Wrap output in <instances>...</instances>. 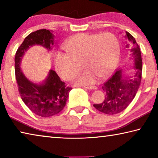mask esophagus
Masks as SVG:
<instances>
[{
    "mask_svg": "<svg viewBox=\"0 0 158 158\" xmlns=\"http://www.w3.org/2000/svg\"><path fill=\"white\" fill-rule=\"evenodd\" d=\"M84 88L86 89H98L96 86H84Z\"/></svg>",
    "mask_w": 158,
    "mask_h": 158,
    "instance_id": "1",
    "label": "esophagus"
}]
</instances>
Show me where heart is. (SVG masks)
Returning <instances> with one entry per match:
<instances>
[{"label":"heart","instance_id":"b5f03b06","mask_svg":"<svg viewBox=\"0 0 158 158\" xmlns=\"http://www.w3.org/2000/svg\"><path fill=\"white\" fill-rule=\"evenodd\" d=\"M67 53L58 52L53 62L61 79L71 81L80 71V64L86 69L77 77L75 84H95L98 77L105 79L113 73L120 55L118 42L113 34L79 33L64 44Z\"/></svg>","mask_w":158,"mask_h":158}]
</instances>
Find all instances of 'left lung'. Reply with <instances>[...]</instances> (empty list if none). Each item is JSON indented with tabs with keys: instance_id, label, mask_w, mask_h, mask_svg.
Returning <instances> with one entry per match:
<instances>
[{
	"instance_id": "1",
	"label": "left lung",
	"mask_w": 158,
	"mask_h": 158,
	"mask_svg": "<svg viewBox=\"0 0 158 158\" xmlns=\"http://www.w3.org/2000/svg\"><path fill=\"white\" fill-rule=\"evenodd\" d=\"M126 48L134 70L130 77H124L122 69H118L102 85L105 92L103 102L93 105L99 111L109 115L118 114L126 109L135 98L139 87L142 74V59L140 47L135 37L126 31Z\"/></svg>"
}]
</instances>
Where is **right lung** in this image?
Returning a JSON list of instances; mask_svg holds the SVG:
<instances>
[{"instance_id": "add662e5", "label": "right lung", "mask_w": 158, "mask_h": 158, "mask_svg": "<svg viewBox=\"0 0 158 158\" xmlns=\"http://www.w3.org/2000/svg\"><path fill=\"white\" fill-rule=\"evenodd\" d=\"M54 43V36L50 31L37 30L26 37L18 48L15 58V77L21 98L33 113L44 118L54 116L63 110L73 89L66 86L53 69L49 70L43 82L35 84L24 76L20 65L23 54L31 47L37 44L49 50Z\"/></svg>"}]
</instances>
